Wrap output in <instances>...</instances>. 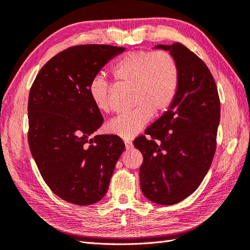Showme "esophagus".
<instances>
[{"label": "esophagus", "instance_id": "obj_1", "mask_svg": "<svg viewBox=\"0 0 250 250\" xmlns=\"http://www.w3.org/2000/svg\"><path fill=\"white\" fill-rule=\"evenodd\" d=\"M124 142H125V147H126L127 149L130 148V147L132 146V142H131L130 140H125Z\"/></svg>", "mask_w": 250, "mask_h": 250}]
</instances>
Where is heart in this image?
Wrapping results in <instances>:
<instances>
[{
    "label": "heart",
    "instance_id": "b5f03b06",
    "mask_svg": "<svg viewBox=\"0 0 250 250\" xmlns=\"http://www.w3.org/2000/svg\"><path fill=\"white\" fill-rule=\"evenodd\" d=\"M116 81L132 86V104L129 112L116 116L106 125L107 132L123 139H131L154 113H163L173 104L180 85V69L175 58L165 50L137 51L125 54L112 66ZM91 101L98 111L109 112L110 85L96 76L87 87Z\"/></svg>",
    "mask_w": 250,
    "mask_h": 250
}]
</instances>
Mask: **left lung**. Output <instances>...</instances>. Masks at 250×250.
Masks as SVG:
<instances>
[{
  "label": "left lung",
  "mask_w": 250,
  "mask_h": 250,
  "mask_svg": "<svg viewBox=\"0 0 250 250\" xmlns=\"http://www.w3.org/2000/svg\"><path fill=\"white\" fill-rule=\"evenodd\" d=\"M169 51L180 69V85L168 111L134 146L143 155L140 186L148 200L172 205L201 184L213 162L220 120L217 86L208 66L180 42L158 45Z\"/></svg>",
  "instance_id": "1"
}]
</instances>
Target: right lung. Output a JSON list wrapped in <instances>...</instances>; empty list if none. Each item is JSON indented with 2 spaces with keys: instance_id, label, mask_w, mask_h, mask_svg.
Wrapping results in <instances>:
<instances>
[{
  "instance_id": "right-lung-1",
  "label": "right lung",
  "mask_w": 250,
  "mask_h": 250,
  "mask_svg": "<svg viewBox=\"0 0 250 250\" xmlns=\"http://www.w3.org/2000/svg\"><path fill=\"white\" fill-rule=\"evenodd\" d=\"M125 48L79 45L49 60L33 82L27 140L43 181L77 205L103 199L125 144L115 135L90 136L104 119L91 101V80Z\"/></svg>"
}]
</instances>
